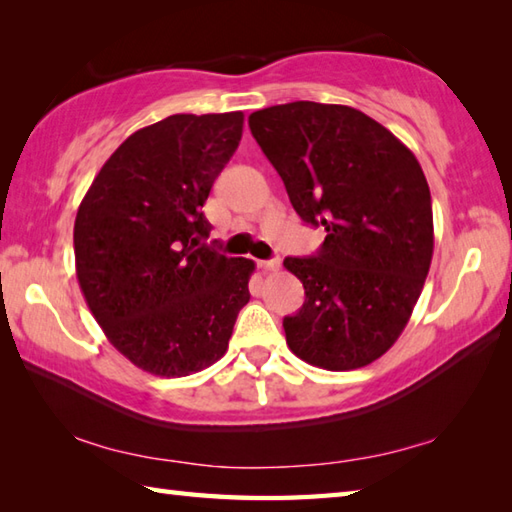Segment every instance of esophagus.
<instances>
[{
	"mask_svg": "<svg viewBox=\"0 0 512 512\" xmlns=\"http://www.w3.org/2000/svg\"><path fill=\"white\" fill-rule=\"evenodd\" d=\"M257 264H259V268H262V270H279L281 259L279 257H275V259H262V262H257Z\"/></svg>",
	"mask_w": 512,
	"mask_h": 512,
	"instance_id": "34e87169",
	"label": "esophagus"
}]
</instances>
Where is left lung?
<instances>
[{"label": "left lung", "mask_w": 512, "mask_h": 512, "mask_svg": "<svg viewBox=\"0 0 512 512\" xmlns=\"http://www.w3.org/2000/svg\"><path fill=\"white\" fill-rule=\"evenodd\" d=\"M250 134L303 222L314 257H286L306 301L284 319L301 361L345 372L383 356L411 317L433 255L427 178L411 149L347 105L295 101L248 116Z\"/></svg>", "instance_id": "left-lung-1"}]
</instances>
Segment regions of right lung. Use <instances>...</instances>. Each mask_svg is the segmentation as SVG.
Segmentation results:
<instances>
[{
	"label": "right lung",
	"mask_w": 512,
	"mask_h": 512,
	"mask_svg": "<svg viewBox=\"0 0 512 512\" xmlns=\"http://www.w3.org/2000/svg\"><path fill=\"white\" fill-rule=\"evenodd\" d=\"M244 114H173L138 129L101 167L76 211V279L107 341L156 376L224 356L255 262L202 244L215 178Z\"/></svg>",
	"instance_id": "obj_1"
}]
</instances>
